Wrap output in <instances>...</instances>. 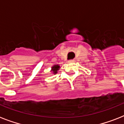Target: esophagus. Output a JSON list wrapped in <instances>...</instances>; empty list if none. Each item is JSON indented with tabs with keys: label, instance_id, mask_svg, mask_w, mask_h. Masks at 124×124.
<instances>
[{
	"label": "esophagus",
	"instance_id": "1",
	"mask_svg": "<svg viewBox=\"0 0 124 124\" xmlns=\"http://www.w3.org/2000/svg\"><path fill=\"white\" fill-rule=\"evenodd\" d=\"M75 62V60H70L68 61V62H69V63H73V62Z\"/></svg>",
	"mask_w": 124,
	"mask_h": 124
}]
</instances>
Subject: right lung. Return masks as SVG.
Masks as SVG:
<instances>
[{
    "instance_id": "add662e5",
    "label": "right lung",
    "mask_w": 124,
    "mask_h": 124,
    "mask_svg": "<svg viewBox=\"0 0 124 124\" xmlns=\"http://www.w3.org/2000/svg\"><path fill=\"white\" fill-rule=\"evenodd\" d=\"M59 68H60V66H58V65H54V66H53L52 67V70H51V71H52L53 73L56 74V73H57V71L59 70Z\"/></svg>"
}]
</instances>
